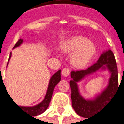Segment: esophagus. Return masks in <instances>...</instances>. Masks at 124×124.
<instances>
[{"label":"esophagus","mask_w":124,"mask_h":124,"mask_svg":"<svg viewBox=\"0 0 124 124\" xmlns=\"http://www.w3.org/2000/svg\"><path fill=\"white\" fill-rule=\"evenodd\" d=\"M62 74L63 76L67 77L68 75L70 74V70H69V69H67V68H64V69H63V70H62Z\"/></svg>","instance_id":"esophagus-1"}]
</instances>
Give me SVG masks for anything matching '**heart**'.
Wrapping results in <instances>:
<instances>
[{
  "label": "heart",
  "instance_id": "heart-1",
  "mask_svg": "<svg viewBox=\"0 0 124 124\" xmlns=\"http://www.w3.org/2000/svg\"><path fill=\"white\" fill-rule=\"evenodd\" d=\"M62 51L72 54L71 64L76 68H83L91 60L96 52L95 44L87 38L80 36H73L64 42Z\"/></svg>",
  "mask_w": 124,
  "mask_h": 124
}]
</instances>
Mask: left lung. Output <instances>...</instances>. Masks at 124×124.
I'll return each instance as SVG.
<instances>
[{
  "mask_svg": "<svg viewBox=\"0 0 124 124\" xmlns=\"http://www.w3.org/2000/svg\"><path fill=\"white\" fill-rule=\"evenodd\" d=\"M98 70L109 72V83L101 92L92 98H85L80 93L78 83L88 75ZM72 79L69 82L71 88L72 106L78 115L87 118L98 113L108 104L118 88V71L115 55L111 50L104 51L95 64L85 70L71 71Z\"/></svg>",
  "mask_w": 124,
  "mask_h": 124,
  "instance_id": "obj_1",
  "label": "left lung"
}]
</instances>
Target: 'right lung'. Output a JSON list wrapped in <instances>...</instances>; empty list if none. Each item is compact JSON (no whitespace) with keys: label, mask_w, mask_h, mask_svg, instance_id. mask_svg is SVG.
<instances>
[{"label":"right lung","mask_w":124,"mask_h":124,"mask_svg":"<svg viewBox=\"0 0 124 124\" xmlns=\"http://www.w3.org/2000/svg\"><path fill=\"white\" fill-rule=\"evenodd\" d=\"M23 42L24 40L20 39L18 41V42L16 44L15 46H14L13 49L18 47L19 46H20L23 43ZM11 57V52L10 54V55H9V58L7 66H8V64H9V62ZM60 73H61V70L60 69L51 77V78L49 79V85H48V88H47V91H46V95H45L43 100L40 103H39L38 104L35 105V106H18L20 107L21 108V110H24V112L29 113V114H31L33 116H37V115H39L44 113L49 107V104L51 102V97H52V95H53L54 88L55 87V86L58 84V82L61 80ZM3 84H4V82H3Z\"/></svg>","instance_id":"obj_1"}]
</instances>
